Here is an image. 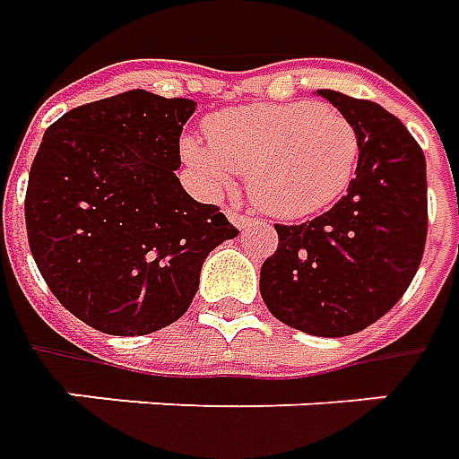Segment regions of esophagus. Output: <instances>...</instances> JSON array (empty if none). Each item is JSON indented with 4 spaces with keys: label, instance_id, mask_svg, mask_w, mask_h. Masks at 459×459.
Instances as JSON below:
<instances>
[{
    "label": "esophagus",
    "instance_id": "obj_1",
    "mask_svg": "<svg viewBox=\"0 0 459 459\" xmlns=\"http://www.w3.org/2000/svg\"><path fill=\"white\" fill-rule=\"evenodd\" d=\"M227 217H230V222L235 224L237 230H245V227H249V224L255 222L252 217H247V214L237 212V210H227Z\"/></svg>",
    "mask_w": 459,
    "mask_h": 459
}]
</instances>
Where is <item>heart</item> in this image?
Masks as SVG:
<instances>
[{"mask_svg":"<svg viewBox=\"0 0 459 459\" xmlns=\"http://www.w3.org/2000/svg\"><path fill=\"white\" fill-rule=\"evenodd\" d=\"M359 155L356 126L311 100L222 110L207 120V141L183 138V160L207 190L245 172L252 203L276 220L324 212L349 190Z\"/></svg>","mask_w":459,"mask_h":459,"instance_id":"1","label":"heart"}]
</instances>
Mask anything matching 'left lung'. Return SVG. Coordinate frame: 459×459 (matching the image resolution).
<instances>
[{"label":"left lung","instance_id":"obj_1","mask_svg":"<svg viewBox=\"0 0 459 459\" xmlns=\"http://www.w3.org/2000/svg\"><path fill=\"white\" fill-rule=\"evenodd\" d=\"M356 126L349 193L311 222L274 224L279 247L259 274L266 308L311 336L359 333L411 287L428 237L425 155L378 103L316 91Z\"/></svg>","mask_w":459,"mask_h":459}]
</instances>
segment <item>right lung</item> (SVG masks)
<instances>
[{
    "instance_id": "obj_1",
    "label": "right lung",
    "mask_w": 459,
    "mask_h": 459,
    "mask_svg": "<svg viewBox=\"0 0 459 459\" xmlns=\"http://www.w3.org/2000/svg\"><path fill=\"white\" fill-rule=\"evenodd\" d=\"M195 100L126 91L48 126L24 217L51 294L96 331L145 336L183 316L207 255L237 232L185 193L180 133Z\"/></svg>"
}]
</instances>
